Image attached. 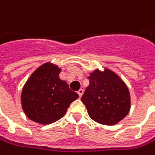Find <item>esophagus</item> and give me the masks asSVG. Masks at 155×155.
I'll return each mask as SVG.
<instances>
[{"label":"esophagus","mask_w":155,"mask_h":155,"mask_svg":"<svg viewBox=\"0 0 155 155\" xmlns=\"http://www.w3.org/2000/svg\"><path fill=\"white\" fill-rule=\"evenodd\" d=\"M78 95H79V97H81L82 95H83V93H84V90L83 89H79L78 91Z\"/></svg>","instance_id":"obj_1"}]
</instances>
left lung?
Wrapping results in <instances>:
<instances>
[{
	"label": "left lung",
	"instance_id": "left-lung-1",
	"mask_svg": "<svg viewBox=\"0 0 155 155\" xmlns=\"http://www.w3.org/2000/svg\"><path fill=\"white\" fill-rule=\"evenodd\" d=\"M90 84L81 97L89 116L97 123L112 126L130 111V94L118 75L105 69L96 70L88 77Z\"/></svg>",
	"mask_w": 155,
	"mask_h": 155
}]
</instances>
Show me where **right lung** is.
I'll use <instances>...</instances> for the list:
<instances>
[{
	"mask_svg": "<svg viewBox=\"0 0 155 155\" xmlns=\"http://www.w3.org/2000/svg\"><path fill=\"white\" fill-rule=\"evenodd\" d=\"M60 72L58 66L46 63L28 79L21 99L29 120L43 125L54 123L64 117L71 103L79 97L59 78Z\"/></svg>",
	"mask_w": 155,
	"mask_h": 155,
	"instance_id": "1",
	"label": "right lung"
}]
</instances>
